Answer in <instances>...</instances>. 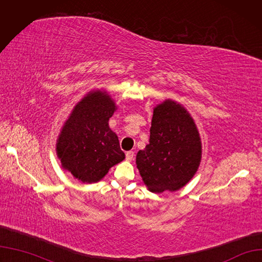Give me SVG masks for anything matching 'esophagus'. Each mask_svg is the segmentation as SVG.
Segmentation results:
<instances>
[{
    "mask_svg": "<svg viewBox=\"0 0 262 262\" xmlns=\"http://www.w3.org/2000/svg\"><path fill=\"white\" fill-rule=\"evenodd\" d=\"M133 157H134V151H132V150L127 151V154H125V158H127V160L131 161L133 159Z\"/></svg>",
    "mask_w": 262,
    "mask_h": 262,
    "instance_id": "1",
    "label": "esophagus"
}]
</instances>
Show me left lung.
I'll return each mask as SVG.
<instances>
[{"label":"left lung","instance_id":"obj_1","mask_svg":"<svg viewBox=\"0 0 262 262\" xmlns=\"http://www.w3.org/2000/svg\"><path fill=\"white\" fill-rule=\"evenodd\" d=\"M149 144L137 155L140 174L150 192L177 191L200 166L202 145L193 119L172 101L154 110Z\"/></svg>","mask_w":262,"mask_h":262}]
</instances>
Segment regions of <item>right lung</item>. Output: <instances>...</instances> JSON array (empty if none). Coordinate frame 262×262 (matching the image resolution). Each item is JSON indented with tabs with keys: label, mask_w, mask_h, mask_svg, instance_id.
Returning <instances> with one entry per match:
<instances>
[{
	"label": "right lung",
	"mask_w": 262,
	"mask_h": 262,
	"mask_svg": "<svg viewBox=\"0 0 262 262\" xmlns=\"http://www.w3.org/2000/svg\"><path fill=\"white\" fill-rule=\"evenodd\" d=\"M115 104L107 94L94 92L81 101L66 121L57 143L61 165L82 182H96L124 159L118 137L108 120Z\"/></svg>",
	"instance_id": "add662e5"
}]
</instances>
